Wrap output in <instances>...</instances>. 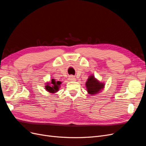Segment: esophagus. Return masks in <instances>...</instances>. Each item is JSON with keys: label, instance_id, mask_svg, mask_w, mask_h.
<instances>
[{"label": "esophagus", "instance_id": "esophagus-1", "mask_svg": "<svg viewBox=\"0 0 146 146\" xmlns=\"http://www.w3.org/2000/svg\"><path fill=\"white\" fill-rule=\"evenodd\" d=\"M68 79L70 80V81H75V80H76V79L73 76H70V77L68 78Z\"/></svg>", "mask_w": 146, "mask_h": 146}]
</instances>
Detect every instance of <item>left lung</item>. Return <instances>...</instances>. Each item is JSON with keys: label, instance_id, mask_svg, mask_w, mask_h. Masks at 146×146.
Here are the masks:
<instances>
[{"label": "left lung", "instance_id": "left-lung-1", "mask_svg": "<svg viewBox=\"0 0 146 146\" xmlns=\"http://www.w3.org/2000/svg\"><path fill=\"white\" fill-rule=\"evenodd\" d=\"M85 85L88 93L91 96L96 95L101 92L105 86L104 82H101L98 80L94 74H91L89 76Z\"/></svg>", "mask_w": 146, "mask_h": 146}]
</instances>
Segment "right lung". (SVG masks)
I'll return each mask as SVG.
<instances>
[{
    "instance_id": "right-lung-1",
    "label": "right lung",
    "mask_w": 146,
    "mask_h": 146,
    "mask_svg": "<svg viewBox=\"0 0 146 146\" xmlns=\"http://www.w3.org/2000/svg\"><path fill=\"white\" fill-rule=\"evenodd\" d=\"M61 82L56 81L55 79H52L50 82H47L45 84V89L50 94H56L59 90L61 87Z\"/></svg>"
}]
</instances>
